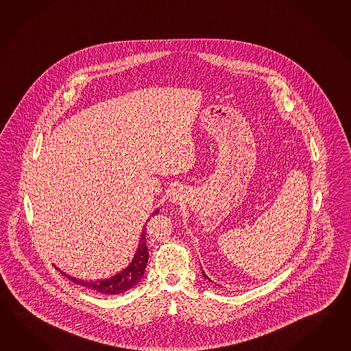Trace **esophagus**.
<instances>
[{
	"instance_id": "34e87169",
	"label": "esophagus",
	"mask_w": 351,
	"mask_h": 351,
	"mask_svg": "<svg viewBox=\"0 0 351 351\" xmlns=\"http://www.w3.org/2000/svg\"><path fill=\"white\" fill-rule=\"evenodd\" d=\"M180 200H181V197H180L179 193H176V191H175V193H173V194H172V197H171L172 203L179 204Z\"/></svg>"
}]
</instances>
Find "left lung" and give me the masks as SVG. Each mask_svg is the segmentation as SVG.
Masks as SVG:
<instances>
[{
  "label": "left lung",
  "mask_w": 351,
  "mask_h": 351,
  "mask_svg": "<svg viewBox=\"0 0 351 351\" xmlns=\"http://www.w3.org/2000/svg\"><path fill=\"white\" fill-rule=\"evenodd\" d=\"M202 272H203V276H204V277H205V278H206V280H211L210 278H209V277H208V276H206V274H205V272H204L203 269H202ZM211 282H213V280H211Z\"/></svg>",
  "instance_id": "obj_1"
}]
</instances>
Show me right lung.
Instances as JSON below:
<instances>
[{
  "label": "right lung",
  "instance_id": "obj_1",
  "mask_svg": "<svg viewBox=\"0 0 351 351\" xmlns=\"http://www.w3.org/2000/svg\"><path fill=\"white\" fill-rule=\"evenodd\" d=\"M158 211H160V209L154 210L151 215H155ZM148 220H149V218H148ZM147 261L148 250L147 244H146V226H143V230L141 233L138 245H137V250H136V253L133 256L132 261L122 271L116 273L114 276H110L109 278L98 280H78L75 277H71L69 274L62 272L56 265H54V267L58 271H60V273H62L65 277H68L69 280L75 282L77 285L83 286V287L93 289L95 292H99L103 295H119V293H123V292H127V291L133 289L142 280V277L145 274Z\"/></svg>",
  "mask_w": 351,
  "mask_h": 351
}]
</instances>
